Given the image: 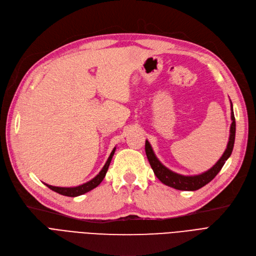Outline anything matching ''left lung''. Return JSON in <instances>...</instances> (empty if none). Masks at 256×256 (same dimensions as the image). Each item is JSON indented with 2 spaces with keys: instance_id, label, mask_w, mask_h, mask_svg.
Returning a JSON list of instances; mask_svg holds the SVG:
<instances>
[{
  "instance_id": "8db88e82",
  "label": "left lung",
  "mask_w": 256,
  "mask_h": 256,
  "mask_svg": "<svg viewBox=\"0 0 256 256\" xmlns=\"http://www.w3.org/2000/svg\"><path fill=\"white\" fill-rule=\"evenodd\" d=\"M231 120L232 124L230 126V136L229 141L227 144V148L225 150L223 156L218 159V161L207 172L196 174V176H183L180 174H176L174 172H172L168 170L158 160L156 157V154L150 146V142L146 141V157L148 159V162L154 170V174L165 185L174 188L178 190H188L194 192L198 190L200 188L208 184L220 172V170L223 168L227 159L230 157V154L233 150V146H234V139H236V118L234 113H233V106L231 102Z\"/></svg>"
}]
</instances>
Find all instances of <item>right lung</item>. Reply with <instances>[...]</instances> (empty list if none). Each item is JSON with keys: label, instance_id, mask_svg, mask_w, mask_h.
<instances>
[{"label": "right lung", "instance_id": "obj_1", "mask_svg": "<svg viewBox=\"0 0 256 256\" xmlns=\"http://www.w3.org/2000/svg\"><path fill=\"white\" fill-rule=\"evenodd\" d=\"M116 150V148H114V150H112V152H110V157L108 159V161L106 162L104 166L102 168V170L99 172V174L93 178V179L91 181H88L82 185H80V186H76V187H58V186H52V185H48V184H45L47 187H49L51 190L58 192L60 194H62V196H82L88 192H90L92 190H94L95 187H97L99 184H100L104 180V178L106 176V174L108 170V166H110V160H112L113 156H114V152Z\"/></svg>", "mask_w": 256, "mask_h": 256}]
</instances>
